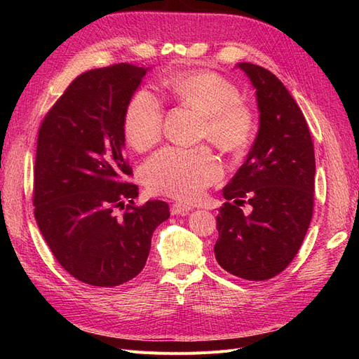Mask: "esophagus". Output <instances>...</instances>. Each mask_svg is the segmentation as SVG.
Instances as JSON below:
<instances>
[{
	"instance_id": "esophagus-1",
	"label": "esophagus",
	"mask_w": 359,
	"mask_h": 359,
	"mask_svg": "<svg viewBox=\"0 0 359 359\" xmlns=\"http://www.w3.org/2000/svg\"><path fill=\"white\" fill-rule=\"evenodd\" d=\"M191 210H193V206L178 202V203L172 205L170 212H172V215H187Z\"/></svg>"
}]
</instances>
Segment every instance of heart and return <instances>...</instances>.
Here are the masks:
<instances>
[{
  "mask_svg": "<svg viewBox=\"0 0 359 359\" xmlns=\"http://www.w3.org/2000/svg\"><path fill=\"white\" fill-rule=\"evenodd\" d=\"M169 93L182 104L203 115L202 137L227 153L244 149L253 136V114L241 102L238 86L214 72H184L165 79ZM165 111L157 97L147 90L128 100L123 132L137 151L153 148L163 133ZM223 175L220 160L206 147L163 148L142 168L147 187L157 194L196 199Z\"/></svg>",
  "mask_w": 359,
  "mask_h": 359,
  "instance_id": "obj_1",
  "label": "heart"
}]
</instances>
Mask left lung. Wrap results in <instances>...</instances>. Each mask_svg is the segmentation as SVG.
Returning <instances> with one entry per match:
<instances>
[{
	"instance_id": "8db88e82",
	"label": "left lung",
	"mask_w": 359,
	"mask_h": 359,
	"mask_svg": "<svg viewBox=\"0 0 359 359\" xmlns=\"http://www.w3.org/2000/svg\"><path fill=\"white\" fill-rule=\"evenodd\" d=\"M236 67L256 90L259 130L244 165L223 189L227 202L217 215L214 253L227 273L262 281L280 274L304 241L316 163L306 118L286 86L256 64ZM245 198L254 208L250 215L239 208Z\"/></svg>"
}]
</instances>
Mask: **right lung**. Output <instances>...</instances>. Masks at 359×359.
Instances as JSON below:
<instances>
[{
  "mask_svg": "<svg viewBox=\"0 0 359 359\" xmlns=\"http://www.w3.org/2000/svg\"><path fill=\"white\" fill-rule=\"evenodd\" d=\"M149 69L114 64L78 76L39 130L34 215L60 265L82 283L114 287L144 269L163 201L136 206L123 149L128 100ZM119 209L123 215H116Z\"/></svg>",
  "mask_w": 359,
  "mask_h": 359,
  "instance_id": "1",
  "label": "right lung"
}]
</instances>
